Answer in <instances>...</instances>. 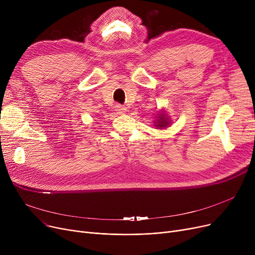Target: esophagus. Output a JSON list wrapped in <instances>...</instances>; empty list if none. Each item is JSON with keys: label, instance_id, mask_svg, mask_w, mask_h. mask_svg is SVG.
Instances as JSON below:
<instances>
[{"label": "esophagus", "instance_id": "obj_1", "mask_svg": "<svg viewBox=\"0 0 255 255\" xmlns=\"http://www.w3.org/2000/svg\"><path fill=\"white\" fill-rule=\"evenodd\" d=\"M116 111L119 113V114H125L127 112V109L125 106L123 105H117L116 106Z\"/></svg>", "mask_w": 255, "mask_h": 255}]
</instances>
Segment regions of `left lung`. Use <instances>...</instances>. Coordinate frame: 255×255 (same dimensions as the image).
I'll list each match as a JSON object with an SVG mask.
<instances>
[{"label": "left lung", "instance_id": "1", "mask_svg": "<svg viewBox=\"0 0 255 255\" xmlns=\"http://www.w3.org/2000/svg\"><path fill=\"white\" fill-rule=\"evenodd\" d=\"M168 125H169V119L166 118V115H164V114L159 115L156 126L159 128H165Z\"/></svg>", "mask_w": 255, "mask_h": 255}]
</instances>
